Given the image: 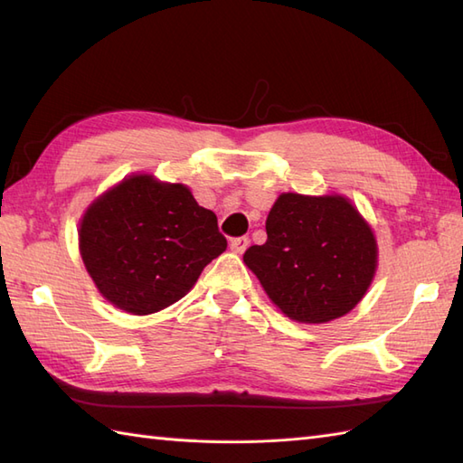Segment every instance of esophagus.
I'll return each mask as SVG.
<instances>
[{
  "label": "esophagus",
  "instance_id": "esophagus-1",
  "mask_svg": "<svg viewBox=\"0 0 463 463\" xmlns=\"http://www.w3.org/2000/svg\"><path fill=\"white\" fill-rule=\"evenodd\" d=\"M249 244H250L249 237H237V239L231 241V249L237 252V254H242L244 250L249 249Z\"/></svg>",
  "mask_w": 463,
  "mask_h": 463
}]
</instances>
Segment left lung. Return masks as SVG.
<instances>
[{"label":"left lung","instance_id":"left-lung-1","mask_svg":"<svg viewBox=\"0 0 463 463\" xmlns=\"http://www.w3.org/2000/svg\"><path fill=\"white\" fill-rule=\"evenodd\" d=\"M267 237L244 252V264L292 320L322 324L344 317L376 272V239L344 196L280 194L269 213Z\"/></svg>","mask_w":463,"mask_h":463}]
</instances>
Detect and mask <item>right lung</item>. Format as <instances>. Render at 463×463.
<instances>
[{
  "instance_id": "obj_1",
  "label": "right lung",
  "mask_w": 463,
  "mask_h": 463,
  "mask_svg": "<svg viewBox=\"0 0 463 463\" xmlns=\"http://www.w3.org/2000/svg\"><path fill=\"white\" fill-rule=\"evenodd\" d=\"M93 282L117 308L153 314L183 298L226 249L216 214L183 184L135 175L99 196L80 229Z\"/></svg>"
}]
</instances>
